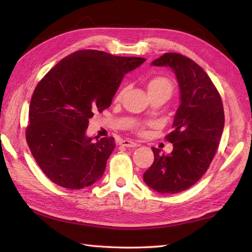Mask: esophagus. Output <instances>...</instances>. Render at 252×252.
<instances>
[{
    "label": "esophagus",
    "mask_w": 252,
    "mask_h": 252,
    "mask_svg": "<svg viewBox=\"0 0 252 252\" xmlns=\"http://www.w3.org/2000/svg\"><path fill=\"white\" fill-rule=\"evenodd\" d=\"M122 145L123 146H126V147H137V146H139L138 143H136V142H134V141H131V140L122 141Z\"/></svg>",
    "instance_id": "34e87169"
}]
</instances>
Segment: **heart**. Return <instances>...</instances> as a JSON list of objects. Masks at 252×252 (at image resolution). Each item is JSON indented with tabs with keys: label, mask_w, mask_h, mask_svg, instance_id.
<instances>
[{
	"label": "heart",
	"mask_w": 252,
	"mask_h": 252,
	"mask_svg": "<svg viewBox=\"0 0 252 252\" xmlns=\"http://www.w3.org/2000/svg\"><path fill=\"white\" fill-rule=\"evenodd\" d=\"M172 89H173V84L171 82V80L162 77V76H155L149 80L147 82V91H149V94H167L171 95L172 93ZM123 94V91H121L118 94V98H120ZM137 129L139 131H142L143 128L142 126L137 127Z\"/></svg>",
	"instance_id": "heart-1"
}]
</instances>
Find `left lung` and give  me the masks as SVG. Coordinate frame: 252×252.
Returning a JSON list of instances; mask_svg holds the SVG:
<instances>
[{
  "label": "left lung",
  "instance_id": "1",
  "mask_svg": "<svg viewBox=\"0 0 252 252\" xmlns=\"http://www.w3.org/2000/svg\"><path fill=\"white\" fill-rule=\"evenodd\" d=\"M175 72L181 91L172 131L164 139L173 143L169 155L152 147L154 162L143 181L160 193H177L194 185L216 154L224 126L219 92L201 66L180 53H164L152 63Z\"/></svg>",
  "mask_w": 252,
  "mask_h": 252
}]
</instances>
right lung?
I'll list each match as a JSON object with an SVG mask.
<instances>
[{"instance_id":"1","label":"right lung","mask_w":252,"mask_h":252,"mask_svg":"<svg viewBox=\"0 0 252 252\" xmlns=\"http://www.w3.org/2000/svg\"><path fill=\"white\" fill-rule=\"evenodd\" d=\"M144 61L87 49L61 60L40 80L31 99L26 138L49 180L82 189L101 179L115 140L87 137L89 120L110 107L125 73Z\"/></svg>"}]
</instances>
